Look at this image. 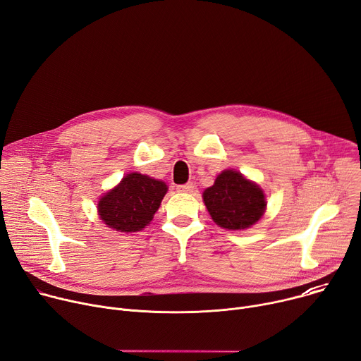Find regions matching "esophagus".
I'll list each match as a JSON object with an SVG mask.
<instances>
[{"label":"esophagus","instance_id":"esophagus-1","mask_svg":"<svg viewBox=\"0 0 361 361\" xmlns=\"http://www.w3.org/2000/svg\"><path fill=\"white\" fill-rule=\"evenodd\" d=\"M193 189H195V186H193V183H190V182L176 186V190L182 192V193H190V192H193Z\"/></svg>","mask_w":361,"mask_h":361}]
</instances>
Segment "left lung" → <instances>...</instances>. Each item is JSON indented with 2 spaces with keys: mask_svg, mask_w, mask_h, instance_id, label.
<instances>
[{
  "mask_svg": "<svg viewBox=\"0 0 361 361\" xmlns=\"http://www.w3.org/2000/svg\"><path fill=\"white\" fill-rule=\"evenodd\" d=\"M202 198L214 223L226 230L255 226L267 205L262 188L233 169L221 172L214 185L204 190Z\"/></svg>",
  "mask_w": 361,
  "mask_h": 361,
  "instance_id": "obj_1",
  "label": "left lung"
}]
</instances>
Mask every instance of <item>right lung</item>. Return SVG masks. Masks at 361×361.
Here are the masks:
<instances>
[{
    "instance_id": "right-lung-1",
    "label": "right lung",
    "mask_w": 361,
    "mask_h": 361,
    "mask_svg": "<svg viewBox=\"0 0 361 361\" xmlns=\"http://www.w3.org/2000/svg\"><path fill=\"white\" fill-rule=\"evenodd\" d=\"M166 192L168 185L164 182L131 172L98 201V215L116 231H140L150 224Z\"/></svg>"
}]
</instances>
